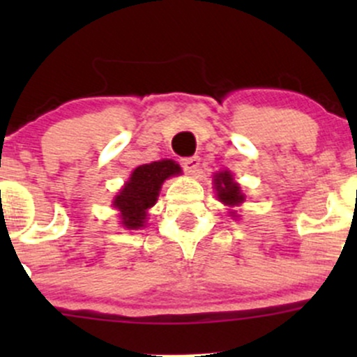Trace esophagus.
Wrapping results in <instances>:
<instances>
[{"instance_id":"esophagus-1","label":"esophagus","mask_w":357,"mask_h":357,"mask_svg":"<svg viewBox=\"0 0 357 357\" xmlns=\"http://www.w3.org/2000/svg\"><path fill=\"white\" fill-rule=\"evenodd\" d=\"M199 165H200V158L197 155L181 158V167L185 169L186 172H190V174H193V172L199 169Z\"/></svg>"}]
</instances>
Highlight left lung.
Listing matches in <instances>:
<instances>
[{"mask_svg": "<svg viewBox=\"0 0 357 357\" xmlns=\"http://www.w3.org/2000/svg\"><path fill=\"white\" fill-rule=\"evenodd\" d=\"M214 185L215 190H218V199L221 200L222 204L229 205V207L242 204V202L245 200V197L240 192V186L233 181V176L229 174L228 171L215 174Z\"/></svg>", "mask_w": 357, "mask_h": 357, "instance_id": "8db88e82", "label": "left lung"}]
</instances>
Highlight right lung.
<instances>
[{
	"label": "right lung",
	"instance_id": "obj_1",
	"mask_svg": "<svg viewBox=\"0 0 357 357\" xmlns=\"http://www.w3.org/2000/svg\"><path fill=\"white\" fill-rule=\"evenodd\" d=\"M179 172L181 167L172 160H158L136 167L129 181L114 200V207L121 211L122 225L129 229L145 226L146 211L155 204L162 183L169 176Z\"/></svg>",
	"mask_w": 357,
	"mask_h": 357
}]
</instances>
